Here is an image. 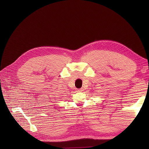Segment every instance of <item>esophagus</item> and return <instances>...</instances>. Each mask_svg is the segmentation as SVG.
I'll list each match as a JSON object with an SVG mask.
<instances>
[{"mask_svg":"<svg viewBox=\"0 0 149 149\" xmlns=\"http://www.w3.org/2000/svg\"><path fill=\"white\" fill-rule=\"evenodd\" d=\"M83 91V88H80V89H77V92H82Z\"/></svg>","mask_w":149,"mask_h":149,"instance_id":"1","label":"esophagus"}]
</instances>
